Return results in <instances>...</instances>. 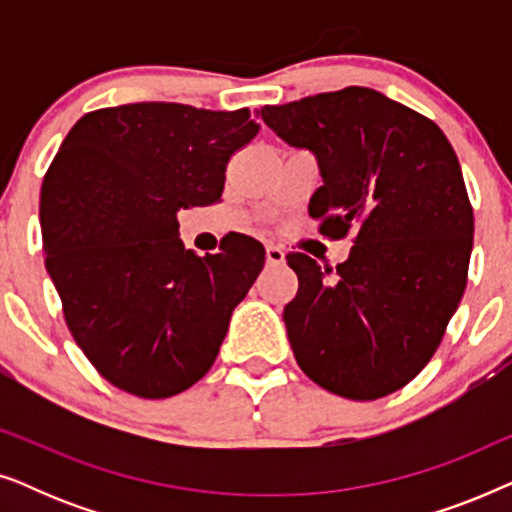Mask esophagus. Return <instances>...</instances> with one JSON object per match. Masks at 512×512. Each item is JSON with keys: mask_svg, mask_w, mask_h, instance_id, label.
I'll list each match as a JSON object with an SVG mask.
<instances>
[{"mask_svg": "<svg viewBox=\"0 0 512 512\" xmlns=\"http://www.w3.org/2000/svg\"><path fill=\"white\" fill-rule=\"evenodd\" d=\"M265 261H268V265H284V249L277 247V244H268V247H265Z\"/></svg>", "mask_w": 512, "mask_h": 512, "instance_id": "34e87169", "label": "esophagus"}]
</instances>
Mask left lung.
<instances>
[{"mask_svg":"<svg viewBox=\"0 0 512 512\" xmlns=\"http://www.w3.org/2000/svg\"><path fill=\"white\" fill-rule=\"evenodd\" d=\"M268 128L317 158L310 214L354 230L349 258L321 270L291 254L298 293L284 326L303 373L352 401L394 394L443 340L466 289L473 209L443 130L380 90L349 86L263 107Z\"/></svg>","mask_w":512,"mask_h":512,"instance_id":"left-lung-1","label":"left lung"}]
</instances>
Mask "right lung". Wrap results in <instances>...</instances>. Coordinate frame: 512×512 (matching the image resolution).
<instances>
[{
	"label": "right lung",
	"instance_id": "1",
	"mask_svg": "<svg viewBox=\"0 0 512 512\" xmlns=\"http://www.w3.org/2000/svg\"><path fill=\"white\" fill-rule=\"evenodd\" d=\"M256 132L249 109L121 104L79 118L48 167L46 270L76 345L118 389L167 398L212 368L265 249L235 233L200 258L177 214L221 198L230 156Z\"/></svg>",
	"mask_w": 512,
	"mask_h": 512
}]
</instances>
